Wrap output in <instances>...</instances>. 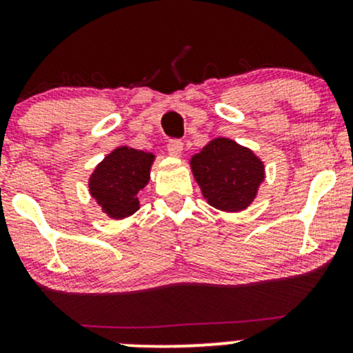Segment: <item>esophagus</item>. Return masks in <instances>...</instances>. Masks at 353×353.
I'll use <instances>...</instances> for the list:
<instances>
[{"instance_id":"esophagus-1","label":"esophagus","mask_w":353,"mask_h":353,"mask_svg":"<svg viewBox=\"0 0 353 353\" xmlns=\"http://www.w3.org/2000/svg\"><path fill=\"white\" fill-rule=\"evenodd\" d=\"M182 148H184V144H182L181 139H171L168 144V151L171 156H181L182 154Z\"/></svg>"}]
</instances>
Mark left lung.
Listing matches in <instances>:
<instances>
[{
    "label": "left lung",
    "mask_w": 353,
    "mask_h": 353,
    "mask_svg": "<svg viewBox=\"0 0 353 353\" xmlns=\"http://www.w3.org/2000/svg\"><path fill=\"white\" fill-rule=\"evenodd\" d=\"M202 196L212 208L237 212L249 208L264 181V164L250 149L228 137L210 141L190 159Z\"/></svg>",
    "instance_id": "obj_1"
}]
</instances>
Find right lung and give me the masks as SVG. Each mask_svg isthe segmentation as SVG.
I'll list each match as a JSON object with an SVG mask.
<instances>
[{"label":"right lung","instance_id":"1","mask_svg":"<svg viewBox=\"0 0 353 353\" xmlns=\"http://www.w3.org/2000/svg\"><path fill=\"white\" fill-rule=\"evenodd\" d=\"M154 154L121 145L108 154L89 177V192L112 219H124L139 209L137 194L149 182Z\"/></svg>","mask_w":353,"mask_h":353}]
</instances>
